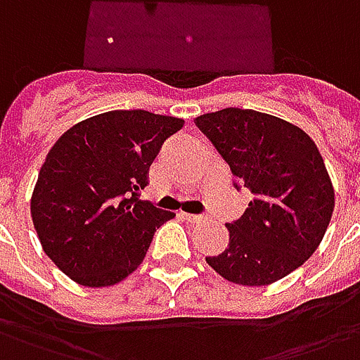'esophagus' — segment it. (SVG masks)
Instances as JSON below:
<instances>
[{
	"mask_svg": "<svg viewBox=\"0 0 360 360\" xmlns=\"http://www.w3.org/2000/svg\"><path fill=\"white\" fill-rule=\"evenodd\" d=\"M184 219L188 222H193V224H199V222H205V217L203 214H190V212H180Z\"/></svg>",
	"mask_w": 360,
	"mask_h": 360,
	"instance_id": "esophagus-1",
	"label": "esophagus"
}]
</instances>
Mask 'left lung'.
I'll use <instances>...</instances> for the list:
<instances>
[{"label": "left lung", "mask_w": 360, "mask_h": 360, "mask_svg": "<svg viewBox=\"0 0 360 360\" xmlns=\"http://www.w3.org/2000/svg\"><path fill=\"white\" fill-rule=\"evenodd\" d=\"M195 124L253 193L226 224L228 248L207 264L234 284H274L313 255L332 220L334 186L322 155L299 126L253 109L207 112Z\"/></svg>", "instance_id": "8db88e82"}]
</instances>
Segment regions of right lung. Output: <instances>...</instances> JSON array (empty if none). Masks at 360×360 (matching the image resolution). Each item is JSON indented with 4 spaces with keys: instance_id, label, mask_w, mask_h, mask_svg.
Instances as JSON below:
<instances>
[{
    "instance_id": "obj_1",
    "label": "right lung",
    "mask_w": 360,
    "mask_h": 360,
    "mask_svg": "<svg viewBox=\"0 0 360 360\" xmlns=\"http://www.w3.org/2000/svg\"><path fill=\"white\" fill-rule=\"evenodd\" d=\"M182 119L109 111L78 122L49 149L30 199L41 249L76 284L105 288L132 274L174 212L138 199L151 162Z\"/></svg>"
}]
</instances>
